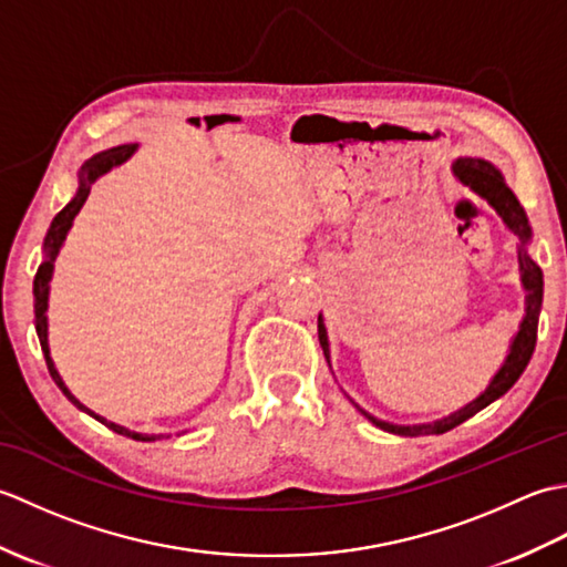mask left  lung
Masks as SVG:
<instances>
[{
    "label": "left lung",
    "instance_id": "1",
    "mask_svg": "<svg viewBox=\"0 0 567 567\" xmlns=\"http://www.w3.org/2000/svg\"><path fill=\"white\" fill-rule=\"evenodd\" d=\"M453 173L457 175L463 185H467L470 189L480 195L483 199H487L492 207L497 209V214L507 224L514 236H519L522 240V250H519V265H522V272H524V287H526V317L519 333H516V339L512 343V351L504 360L502 370L495 375V380L489 382V388L477 396L475 402H470L461 412H455L451 416H445L441 421H433V424H419V426H394L388 424V421H380L375 416H370L368 412H363L372 424L396 433V436H431V433H445L455 429L457 424H463L470 416H475L480 409H485L487 404H492L495 400L507 392L512 384L522 378V372L526 370L528 360L534 355V348H536V331H538V311H540V299H544V272H540L538 265L526 256L524 252V244L532 236V228H528L526 221V214L522 209V204L516 202L514 192L504 185V177L497 171L495 165L487 163V161H480V158H457L453 165ZM319 341L323 348V355L329 360V341H327V329H323V323L319 319Z\"/></svg>",
    "mask_w": 567,
    "mask_h": 567
}]
</instances>
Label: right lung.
Segmentation results:
<instances>
[{
    "mask_svg": "<svg viewBox=\"0 0 567 567\" xmlns=\"http://www.w3.org/2000/svg\"><path fill=\"white\" fill-rule=\"evenodd\" d=\"M134 151H136V143H126V146H116V148H110V151H104V153H100V155H94V158H90L87 163L82 165L78 195L72 197V199L65 204V207L58 212V216L53 219L51 228H48V234H45V244H43L45 260L39 265V272H35V277H33V297H35L33 311H35V333H39L41 351H43V355H45L48 372H51V378L55 380L58 388L63 390V394L68 396V400H70L72 404H75V406H80L82 412H87L90 416L102 421V424H106L112 431L122 433V436L136 439V441H155V439H161V436H143V433H134V431H128V429H124V426H116V424H112V421H106V419H102V416H97V414H92L87 406H82V404L75 400V396L70 394V390L65 388V382L60 380L58 370L53 368V360H51V355H48V321H45V307H48V305H45V302H48V282H51V275H53V260H55V256H58L60 246H63L68 228L72 226V219H75V214L82 209L84 199H87L94 179H97L100 175H104L106 171H112L114 165L124 163Z\"/></svg>",
    "mask_w": 567,
    "mask_h": 567,
    "instance_id": "add662e5",
    "label": "right lung"
}]
</instances>
